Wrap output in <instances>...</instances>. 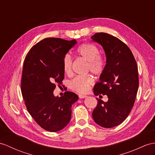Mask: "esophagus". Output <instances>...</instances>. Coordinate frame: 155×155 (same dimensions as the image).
<instances>
[{"label": "esophagus", "mask_w": 155, "mask_h": 155, "mask_svg": "<svg viewBox=\"0 0 155 155\" xmlns=\"http://www.w3.org/2000/svg\"><path fill=\"white\" fill-rule=\"evenodd\" d=\"M87 97V96L85 95H79V98H80V99H84V98H85Z\"/></svg>", "instance_id": "34e87169"}]
</instances>
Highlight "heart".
<instances>
[{"instance_id":"obj_1","label":"heart","mask_w":155,"mask_h":155,"mask_svg":"<svg viewBox=\"0 0 155 155\" xmlns=\"http://www.w3.org/2000/svg\"><path fill=\"white\" fill-rule=\"evenodd\" d=\"M79 56L87 60L86 66L87 71H90L96 75H101L103 73L106 66L105 60L101 55L99 49L96 45L90 43H84L80 45L76 49ZM62 69L64 72L70 75L72 70L73 60L69 54H66L63 57ZM93 78L91 75H85L77 76L70 81V87L75 91L80 93L87 92L89 87L93 84Z\"/></svg>"}]
</instances>
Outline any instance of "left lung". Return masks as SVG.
I'll return each mask as SVG.
<instances>
[{
  "mask_svg": "<svg viewBox=\"0 0 155 155\" xmlns=\"http://www.w3.org/2000/svg\"><path fill=\"white\" fill-rule=\"evenodd\" d=\"M91 39L103 46L107 56L105 69L94 93L108 98L106 103L97 99L92 116L98 125L110 128L122 124L134 107L139 87L137 65L130 48L117 37L101 32Z\"/></svg>",
  "mask_w": 155,
  "mask_h": 155,
  "instance_id": "1",
  "label": "left lung"
}]
</instances>
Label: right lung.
I'll return each instance as SVG.
<instances>
[{"label": "right lung", "mask_w": 155, "mask_h": 155, "mask_svg": "<svg viewBox=\"0 0 155 155\" xmlns=\"http://www.w3.org/2000/svg\"><path fill=\"white\" fill-rule=\"evenodd\" d=\"M75 39L46 38L35 44L24 59L21 91L26 108L43 129L56 132L64 127L71 119V105L78 99L76 94L66 91L55 97L56 84L64 79L62 59L76 44Z\"/></svg>", "instance_id": "1"}]
</instances>
